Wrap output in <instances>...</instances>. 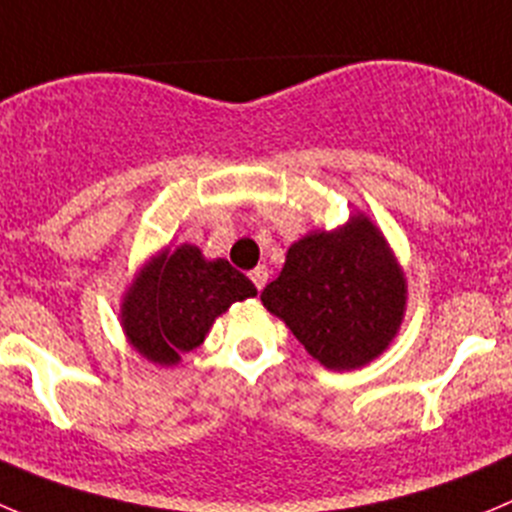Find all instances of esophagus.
Here are the masks:
<instances>
[{
  "mask_svg": "<svg viewBox=\"0 0 512 512\" xmlns=\"http://www.w3.org/2000/svg\"><path fill=\"white\" fill-rule=\"evenodd\" d=\"M250 280H252V283H255L257 290L265 288V283H267V267L265 265H257L255 270L250 272Z\"/></svg>",
  "mask_w": 512,
  "mask_h": 512,
  "instance_id": "obj_1",
  "label": "esophagus"
}]
</instances>
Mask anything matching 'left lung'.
Segmentation results:
<instances>
[{"label":"left lung","mask_w":512,"mask_h":512,"mask_svg":"<svg viewBox=\"0 0 512 512\" xmlns=\"http://www.w3.org/2000/svg\"><path fill=\"white\" fill-rule=\"evenodd\" d=\"M260 298L310 356L333 371H351L396 336L407 285L374 224L353 217L338 232L295 242Z\"/></svg>","instance_id":"8db88e82"}]
</instances>
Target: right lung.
<instances>
[{
    "mask_svg": "<svg viewBox=\"0 0 512 512\" xmlns=\"http://www.w3.org/2000/svg\"><path fill=\"white\" fill-rule=\"evenodd\" d=\"M252 295L255 285L227 260L207 262L197 247L181 245L143 267L123 300V328L138 353L171 366L204 341L217 315Z\"/></svg>",
    "mask_w": 512,
    "mask_h": 512,
    "instance_id": "obj_1",
    "label": "right lung"
}]
</instances>
